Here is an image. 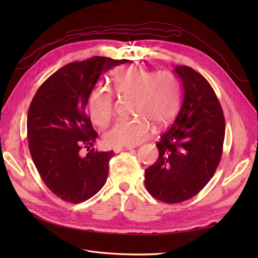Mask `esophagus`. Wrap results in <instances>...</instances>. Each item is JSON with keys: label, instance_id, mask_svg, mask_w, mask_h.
Returning a JSON list of instances; mask_svg holds the SVG:
<instances>
[{"label": "esophagus", "instance_id": "1", "mask_svg": "<svg viewBox=\"0 0 258 258\" xmlns=\"http://www.w3.org/2000/svg\"><path fill=\"white\" fill-rule=\"evenodd\" d=\"M132 148H135L134 146H124V147H117L114 148V152L115 153H119V152H123V151H130Z\"/></svg>", "mask_w": 258, "mask_h": 258}]
</instances>
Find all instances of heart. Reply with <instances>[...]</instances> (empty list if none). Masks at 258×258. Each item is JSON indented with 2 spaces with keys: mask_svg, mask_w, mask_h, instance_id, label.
<instances>
[{
  "mask_svg": "<svg viewBox=\"0 0 258 258\" xmlns=\"http://www.w3.org/2000/svg\"><path fill=\"white\" fill-rule=\"evenodd\" d=\"M113 85L118 97H131L132 119L115 122L103 136L106 145L117 148L135 146L148 138L151 124L162 127L177 113L181 88L174 74L168 71L153 73L139 67H122L113 75ZM91 120L104 126L114 114L113 98L103 88L93 89L88 99Z\"/></svg>",
  "mask_w": 258,
  "mask_h": 258,
  "instance_id": "obj_1",
  "label": "heart"
}]
</instances>
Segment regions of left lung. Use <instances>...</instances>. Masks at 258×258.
<instances>
[{"label": "left lung", "mask_w": 258, "mask_h": 258, "mask_svg": "<svg viewBox=\"0 0 258 258\" xmlns=\"http://www.w3.org/2000/svg\"><path fill=\"white\" fill-rule=\"evenodd\" d=\"M174 73L183 85V103L156 144L158 159L145 170L144 181L148 192L167 204L188 200L209 183L225 138L222 106L209 82L186 66H176Z\"/></svg>", "instance_id": "8db88e82"}]
</instances>
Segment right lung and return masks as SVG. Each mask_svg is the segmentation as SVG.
I'll use <instances>...</instances> for the list:
<instances>
[{"instance_id": "1", "label": "right lung", "mask_w": 258, "mask_h": 258, "mask_svg": "<svg viewBox=\"0 0 258 258\" xmlns=\"http://www.w3.org/2000/svg\"><path fill=\"white\" fill-rule=\"evenodd\" d=\"M124 63L107 57L71 62L46 80L30 104L29 150L46 186L71 204L88 200L102 188L113 151L90 148L98 134L86 105L100 75ZM83 147L86 155L80 154Z\"/></svg>"}]
</instances>
